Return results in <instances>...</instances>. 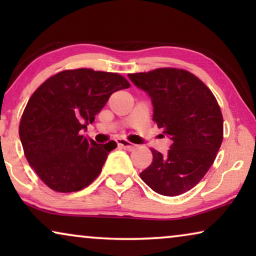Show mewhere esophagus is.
I'll use <instances>...</instances> for the list:
<instances>
[{"mask_svg":"<svg viewBox=\"0 0 256 256\" xmlns=\"http://www.w3.org/2000/svg\"><path fill=\"white\" fill-rule=\"evenodd\" d=\"M118 144L120 146H122V148H124V149H127V150H132L135 148V144H132V142H129V141H126V140H118Z\"/></svg>","mask_w":256,"mask_h":256,"instance_id":"1","label":"esophagus"}]
</instances>
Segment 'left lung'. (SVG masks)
<instances>
[{
    "label": "left lung",
    "mask_w": 256,
    "mask_h": 256,
    "mask_svg": "<svg viewBox=\"0 0 256 256\" xmlns=\"http://www.w3.org/2000/svg\"><path fill=\"white\" fill-rule=\"evenodd\" d=\"M128 76L152 98L154 121L172 140L166 156L150 149L152 162L140 176L160 194H185L202 180L222 146L218 101L198 76L183 68H160Z\"/></svg>",
    "instance_id": "left-lung-1"
}]
</instances>
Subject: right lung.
Returning <instances> with one entry per match:
<instances>
[{
  "label": "right lung",
  "mask_w": 256,
  "mask_h": 256,
  "mask_svg": "<svg viewBox=\"0 0 256 256\" xmlns=\"http://www.w3.org/2000/svg\"><path fill=\"white\" fill-rule=\"evenodd\" d=\"M129 87L118 73L84 68L58 72L34 90L18 132L26 160L46 186L68 194L88 186L99 176L116 143L99 144L82 130L112 94Z\"/></svg>",
  "instance_id": "obj_1"
}]
</instances>
